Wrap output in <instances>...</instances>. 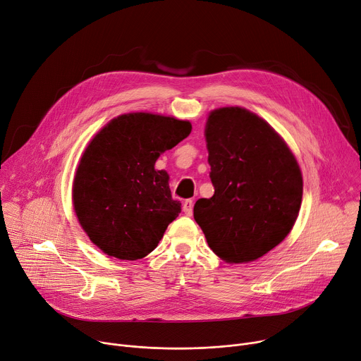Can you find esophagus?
<instances>
[{"label": "esophagus", "instance_id": "34e87169", "mask_svg": "<svg viewBox=\"0 0 361 361\" xmlns=\"http://www.w3.org/2000/svg\"><path fill=\"white\" fill-rule=\"evenodd\" d=\"M182 209H183V212H185V215H192V209H193V201L192 200H186L185 202H183V207H182Z\"/></svg>", "mask_w": 361, "mask_h": 361}]
</instances>
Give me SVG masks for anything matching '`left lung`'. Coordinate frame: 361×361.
<instances>
[{
    "mask_svg": "<svg viewBox=\"0 0 361 361\" xmlns=\"http://www.w3.org/2000/svg\"><path fill=\"white\" fill-rule=\"evenodd\" d=\"M214 195L193 207L211 250L227 263L253 262L290 233L302 202V173L263 118L241 106L209 113L205 126Z\"/></svg>",
    "mask_w": 361,
    "mask_h": 361,
    "instance_id": "8db88e82",
    "label": "left lung"
}]
</instances>
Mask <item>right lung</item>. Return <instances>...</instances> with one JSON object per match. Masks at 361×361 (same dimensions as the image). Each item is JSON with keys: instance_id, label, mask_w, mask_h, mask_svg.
Returning a JSON list of instances; mask_svg holds the SVG:
<instances>
[{"instance_id": "add662e5", "label": "right lung", "mask_w": 361, "mask_h": 361, "mask_svg": "<svg viewBox=\"0 0 361 361\" xmlns=\"http://www.w3.org/2000/svg\"><path fill=\"white\" fill-rule=\"evenodd\" d=\"M190 130L189 121L131 113L111 120L92 138L76 169L72 198L79 224L105 255L146 257L179 215L169 175L154 163Z\"/></svg>"}]
</instances>
